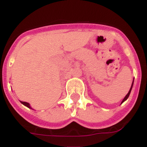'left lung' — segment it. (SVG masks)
<instances>
[{"label":"left lung","mask_w":147,"mask_h":147,"mask_svg":"<svg viewBox=\"0 0 147 147\" xmlns=\"http://www.w3.org/2000/svg\"><path fill=\"white\" fill-rule=\"evenodd\" d=\"M133 83H134V81H133V82H132V84H131V86L130 90H129V92H128V94H126V95H125V98H124V99H123V100H122V103H123V102H124V101H125V100H127V99H128V97H129V94H130V93H131V91L132 86H133ZM122 103H121V104H122Z\"/></svg>","instance_id":"obj_1"}]
</instances>
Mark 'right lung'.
I'll use <instances>...</instances> for the list:
<instances>
[{
    "label": "right lung",
    "instance_id": "1",
    "mask_svg": "<svg viewBox=\"0 0 147 147\" xmlns=\"http://www.w3.org/2000/svg\"><path fill=\"white\" fill-rule=\"evenodd\" d=\"M21 103L23 104V105H25V106H26V107H28V108H31V106H30V104H29L28 102H24V101H21Z\"/></svg>",
    "mask_w": 147,
    "mask_h": 147
}]
</instances>
